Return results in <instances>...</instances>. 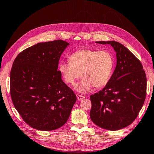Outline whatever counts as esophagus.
I'll return each mask as SVG.
<instances>
[{"instance_id": "obj_1", "label": "esophagus", "mask_w": 154, "mask_h": 154, "mask_svg": "<svg viewBox=\"0 0 154 154\" xmlns=\"http://www.w3.org/2000/svg\"><path fill=\"white\" fill-rule=\"evenodd\" d=\"M76 96H77V99L78 101H80L82 100V99L84 98V96H83V95H80V94H76Z\"/></svg>"}]
</instances>
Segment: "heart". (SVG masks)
<instances>
[{
    "instance_id": "heart-1",
    "label": "heart",
    "mask_w": 154,
    "mask_h": 154,
    "mask_svg": "<svg viewBox=\"0 0 154 154\" xmlns=\"http://www.w3.org/2000/svg\"><path fill=\"white\" fill-rule=\"evenodd\" d=\"M69 62H62L59 70L66 83L74 85L78 78L82 77L76 86L77 90L86 93L92 86H104L111 76L114 66L113 56L107 50L78 49L68 57Z\"/></svg>"
}]
</instances>
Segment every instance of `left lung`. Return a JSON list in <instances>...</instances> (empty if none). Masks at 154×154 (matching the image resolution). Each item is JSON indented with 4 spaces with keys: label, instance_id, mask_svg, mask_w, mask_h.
I'll return each mask as SVG.
<instances>
[{
    "label": "left lung",
    "instance_id": "left-lung-1",
    "mask_svg": "<svg viewBox=\"0 0 154 154\" xmlns=\"http://www.w3.org/2000/svg\"><path fill=\"white\" fill-rule=\"evenodd\" d=\"M110 44L117 53V66L102 90L90 95V118L104 129L118 131L138 117L146 96V76L140 61L120 43Z\"/></svg>",
    "mask_w": 154,
    "mask_h": 154
}]
</instances>
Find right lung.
Wrapping results in <instances>:
<instances>
[{
  "label": "right lung",
  "instance_id": "1",
  "mask_svg": "<svg viewBox=\"0 0 154 154\" xmlns=\"http://www.w3.org/2000/svg\"><path fill=\"white\" fill-rule=\"evenodd\" d=\"M69 45L63 40L39 43L20 52L10 71V96L22 119L49 131L66 123L76 95L61 79L58 65Z\"/></svg>",
  "mask_w": 154,
  "mask_h": 154
}]
</instances>
